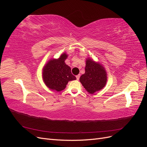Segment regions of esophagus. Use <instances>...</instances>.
<instances>
[{"instance_id": "obj_1", "label": "esophagus", "mask_w": 147, "mask_h": 147, "mask_svg": "<svg viewBox=\"0 0 147 147\" xmlns=\"http://www.w3.org/2000/svg\"><path fill=\"white\" fill-rule=\"evenodd\" d=\"M80 75H77V76H76V78H77V80H78L80 79Z\"/></svg>"}]
</instances>
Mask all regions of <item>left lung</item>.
<instances>
[{
    "label": "left lung",
    "mask_w": 147,
    "mask_h": 147,
    "mask_svg": "<svg viewBox=\"0 0 147 147\" xmlns=\"http://www.w3.org/2000/svg\"><path fill=\"white\" fill-rule=\"evenodd\" d=\"M107 81V76L104 67L90 57L86 59L85 73L80 78V82L85 90L90 94H94L104 88Z\"/></svg>",
    "instance_id": "left-lung-1"
}]
</instances>
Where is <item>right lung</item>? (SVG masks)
I'll return each instance as SVG.
<instances>
[{
    "label": "right lung",
    "instance_id": "1",
    "mask_svg": "<svg viewBox=\"0 0 147 147\" xmlns=\"http://www.w3.org/2000/svg\"><path fill=\"white\" fill-rule=\"evenodd\" d=\"M68 57L65 53L58 59H51L43 67L42 70L43 80L50 90L57 92L64 90L68 82L76 80L71 69L65 63Z\"/></svg>",
    "mask_w": 147,
    "mask_h": 147
}]
</instances>
